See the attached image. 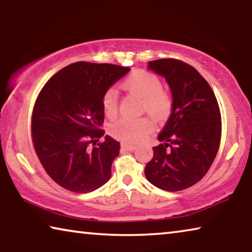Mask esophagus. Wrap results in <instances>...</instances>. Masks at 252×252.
Here are the masks:
<instances>
[{"label":"esophagus","instance_id":"obj_1","mask_svg":"<svg viewBox=\"0 0 252 252\" xmlns=\"http://www.w3.org/2000/svg\"><path fill=\"white\" fill-rule=\"evenodd\" d=\"M121 148L122 150L125 151H134L135 150V147L134 146H131V144H127V143H121Z\"/></svg>","mask_w":252,"mask_h":252}]
</instances>
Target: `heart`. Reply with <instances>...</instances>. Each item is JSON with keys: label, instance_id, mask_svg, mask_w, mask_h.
Listing matches in <instances>:
<instances>
[{"label": "heart", "instance_id": "obj_1", "mask_svg": "<svg viewBox=\"0 0 252 252\" xmlns=\"http://www.w3.org/2000/svg\"><path fill=\"white\" fill-rule=\"evenodd\" d=\"M122 85L126 91L142 97L143 111H148L156 119L167 117L171 108V97L161 88V81L157 75L144 70H135L123 81ZM102 106L106 117H116L118 96L113 89H109L104 92ZM152 126L151 119L148 117L121 118L111 126V133L123 142L138 143L149 133Z\"/></svg>", "mask_w": 252, "mask_h": 252}]
</instances>
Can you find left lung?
I'll return each mask as SVG.
<instances>
[{
    "label": "left lung",
    "mask_w": 252,
    "mask_h": 252,
    "mask_svg": "<svg viewBox=\"0 0 252 252\" xmlns=\"http://www.w3.org/2000/svg\"><path fill=\"white\" fill-rule=\"evenodd\" d=\"M163 76L172 93L171 114L153 148L144 174L165 191H180L201 180L210 169L221 139V116L210 85L199 72L176 59L148 63Z\"/></svg>",
    "instance_id": "8db88e82"
}]
</instances>
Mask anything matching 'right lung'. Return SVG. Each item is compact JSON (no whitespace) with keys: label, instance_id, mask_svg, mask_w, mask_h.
Wrapping results in <instances>:
<instances>
[{"label":"right lung","instance_id":"right-lung-1","mask_svg":"<svg viewBox=\"0 0 252 252\" xmlns=\"http://www.w3.org/2000/svg\"><path fill=\"white\" fill-rule=\"evenodd\" d=\"M130 67L76 62L63 67L42 89L32 114V139L46 173L59 186L92 192L111 178L120 143L105 141L102 97Z\"/></svg>","mask_w":252,"mask_h":252}]
</instances>
